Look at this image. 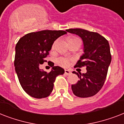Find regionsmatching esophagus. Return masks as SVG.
Wrapping results in <instances>:
<instances>
[{"label":"esophagus","mask_w":124,"mask_h":124,"mask_svg":"<svg viewBox=\"0 0 124 124\" xmlns=\"http://www.w3.org/2000/svg\"><path fill=\"white\" fill-rule=\"evenodd\" d=\"M71 72L68 69H65V75H69V74H71Z\"/></svg>","instance_id":"34e87169"}]
</instances>
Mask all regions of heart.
<instances>
[{"label":"heart","instance_id":"heart-1","mask_svg":"<svg viewBox=\"0 0 124 124\" xmlns=\"http://www.w3.org/2000/svg\"><path fill=\"white\" fill-rule=\"evenodd\" d=\"M72 41H79V42H81V40L78 38H77V37H70V38H68V43H71V42H72ZM55 44H56V41H55V43H53V46H52V48L55 47ZM58 62H59V64L60 65H62V66H66L68 64L69 60L66 58H60L58 60Z\"/></svg>","mask_w":124,"mask_h":124}]
</instances>
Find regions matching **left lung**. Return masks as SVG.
Segmentation results:
<instances>
[{
	"instance_id": "1",
	"label": "left lung",
	"mask_w": 124,
	"mask_h": 124,
	"mask_svg": "<svg viewBox=\"0 0 124 124\" xmlns=\"http://www.w3.org/2000/svg\"><path fill=\"white\" fill-rule=\"evenodd\" d=\"M67 32L76 34L83 43V54L74 67H86V73L73 71L79 79L71 88L74 95L79 97H88L95 95L101 89L111 61L108 41L97 32L81 29L66 30Z\"/></svg>"
}]
</instances>
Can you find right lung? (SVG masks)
<instances>
[{"label":"right lung","instance_id":"obj_1","mask_svg":"<svg viewBox=\"0 0 124 124\" xmlns=\"http://www.w3.org/2000/svg\"><path fill=\"white\" fill-rule=\"evenodd\" d=\"M67 32L63 31H42L26 34L20 38L15 47V67L22 87L31 97L45 98L53 90L57 76L64 69L53 66L50 72L39 68L49 55L54 41ZM54 65V64H53Z\"/></svg>","mask_w":124,"mask_h":124}]
</instances>
